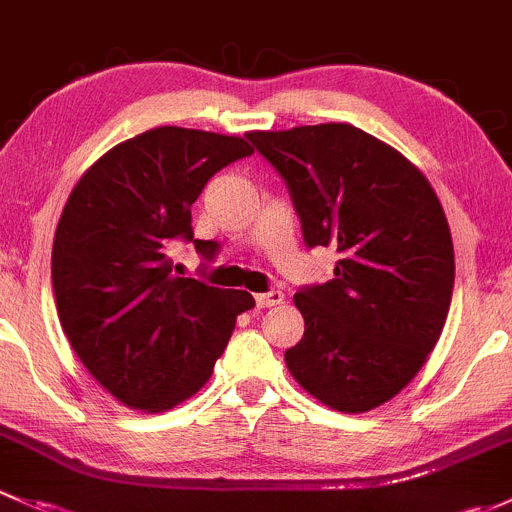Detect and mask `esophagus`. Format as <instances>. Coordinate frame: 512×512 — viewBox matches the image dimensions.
Masks as SVG:
<instances>
[{
	"instance_id": "obj_1",
	"label": "esophagus",
	"mask_w": 512,
	"mask_h": 512,
	"mask_svg": "<svg viewBox=\"0 0 512 512\" xmlns=\"http://www.w3.org/2000/svg\"><path fill=\"white\" fill-rule=\"evenodd\" d=\"M283 300H286V295H283L281 291H268V293L256 295L258 308H273V305H281Z\"/></svg>"
}]
</instances>
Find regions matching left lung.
<instances>
[{"instance_id": "8db88e82", "label": "left lung", "mask_w": 512, "mask_h": 512, "mask_svg": "<svg viewBox=\"0 0 512 512\" xmlns=\"http://www.w3.org/2000/svg\"><path fill=\"white\" fill-rule=\"evenodd\" d=\"M286 179L308 246H335V278L293 300L305 320L286 350L295 382L335 412L397 397L439 342L453 293L449 221L402 152L350 123L254 130Z\"/></svg>"}]
</instances>
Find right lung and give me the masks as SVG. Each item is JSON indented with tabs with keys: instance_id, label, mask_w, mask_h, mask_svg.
Returning <instances> with one entry per match:
<instances>
[{
	"instance_id": "right-lung-1",
	"label": "right lung",
	"mask_w": 512,
	"mask_h": 512,
	"mask_svg": "<svg viewBox=\"0 0 512 512\" xmlns=\"http://www.w3.org/2000/svg\"><path fill=\"white\" fill-rule=\"evenodd\" d=\"M254 152L239 135L145 130L118 142L78 179L51 251L61 328L93 379L120 404L157 414L209 382L246 291L172 273L167 246L194 241L192 204L214 172Z\"/></svg>"
}]
</instances>
